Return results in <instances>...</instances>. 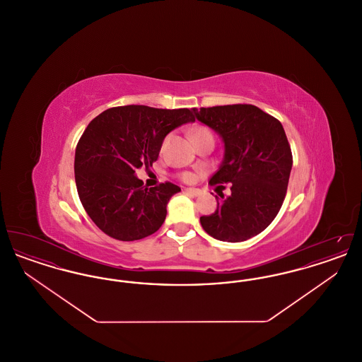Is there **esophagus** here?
Instances as JSON below:
<instances>
[{
	"mask_svg": "<svg viewBox=\"0 0 362 362\" xmlns=\"http://www.w3.org/2000/svg\"><path fill=\"white\" fill-rule=\"evenodd\" d=\"M185 191H186V194H189L191 197H198V195H201V189L189 187V189H186Z\"/></svg>",
	"mask_w": 362,
	"mask_h": 362,
	"instance_id": "1",
	"label": "esophagus"
}]
</instances>
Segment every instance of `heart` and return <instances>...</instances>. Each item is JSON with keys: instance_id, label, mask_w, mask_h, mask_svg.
Here are the masks:
<instances>
[{"instance_id": "b5f03b06", "label": "heart", "mask_w": 362, "mask_h": 362, "mask_svg": "<svg viewBox=\"0 0 362 362\" xmlns=\"http://www.w3.org/2000/svg\"><path fill=\"white\" fill-rule=\"evenodd\" d=\"M199 136H211V133H210L209 130H206V129H204V127H199V129H195V130H194L192 138L199 137ZM182 177H183V180H186V182H191V180H192V175H191V173H183Z\"/></svg>"}]
</instances>
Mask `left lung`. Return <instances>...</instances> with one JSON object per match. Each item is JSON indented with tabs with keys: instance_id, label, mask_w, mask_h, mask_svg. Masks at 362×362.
Returning a JSON list of instances; mask_svg holds the SVG:
<instances>
[{
	"instance_id": "left-lung-1",
	"label": "left lung",
	"mask_w": 362,
	"mask_h": 362,
	"mask_svg": "<svg viewBox=\"0 0 362 362\" xmlns=\"http://www.w3.org/2000/svg\"><path fill=\"white\" fill-rule=\"evenodd\" d=\"M195 118L224 144L223 161L210 185L232 183L230 195H216L217 209L201 225L214 239L248 240L276 218L286 195L292 152L281 122L257 105L192 108Z\"/></svg>"
}]
</instances>
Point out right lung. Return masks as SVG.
Masks as SVG:
<instances>
[{"label": "right lung", "instance_id": "add662e5", "mask_svg": "<svg viewBox=\"0 0 362 362\" xmlns=\"http://www.w3.org/2000/svg\"><path fill=\"white\" fill-rule=\"evenodd\" d=\"M194 121L187 108L124 105L105 110L86 126L76 148L74 177L83 206L104 233L139 240L163 225L180 187L148 189L136 171L152 167L168 133Z\"/></svg>", "mask_w": 362, "mask_h": 362}]
</instances>
